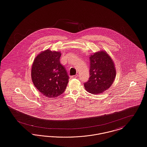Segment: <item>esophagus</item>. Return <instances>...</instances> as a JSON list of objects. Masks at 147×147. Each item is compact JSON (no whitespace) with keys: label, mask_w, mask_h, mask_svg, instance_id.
<instances>
[{"label":"esophagus","mask_w":147,"mask_h":147,"mask_svg":"<svg viewBox=\"0 0 147 147\" xmlns=\"http://www.w3.org/2000/svg\"><path fill=\"white\" fill-rule=\"evenodd\" d=\"M78 77V74H76V75H73V76H72V79L77 78Z\"/></svg>","instance_id":"1"}]
</instances>
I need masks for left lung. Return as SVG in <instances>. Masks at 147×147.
Returning <instances> with one entry per match:
<instances>
[{
	"instance_id": "obj_1",
	"label": "left lung",
	"mask_w": 147,
	"mask_h": 147,
	"mask_svg": "<svg viewBox=\"0 0 147 147\" xmlns=\"http://www.w3.org/2000/svg\"><path fill=\"white\" fill-rule=\"evenodd\" d=\"M90 77L84 86L89 93L98 94L107 90L116 77L113 61L108 54L100 51L90 56Z\"/></svg>"
}]
</instances>
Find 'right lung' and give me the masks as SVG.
Wrapping results in <instances>:
<instances>
[{
  "label": "right lung",
  "instance_id": "1",
  "mask_svg": "<svg viewBox=\"0 0 147 147\" xmlns=\"http://www.w3.org/2000/svg\"><path fill=\"white\" fill-rule=\"evenodd\" d=\"M59 52L46 50L35 58L31 68L34 85L48 98H56L64 93L69 76L66 68L60 63Z\"/></svg>",
  "mask_w": 147,
  "mask_h": 147
}]
</instances>
